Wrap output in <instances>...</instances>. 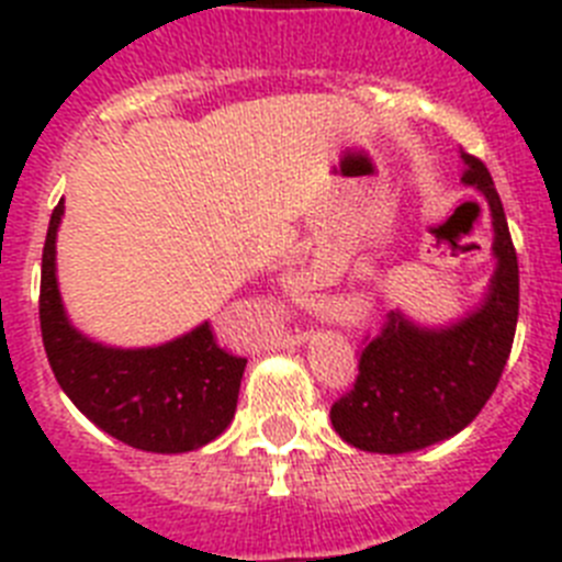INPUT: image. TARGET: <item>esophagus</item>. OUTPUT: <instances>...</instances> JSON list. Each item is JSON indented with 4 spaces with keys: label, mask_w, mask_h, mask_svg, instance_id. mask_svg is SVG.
<instances>
[{
    "label": "esophagus",
    "mask_w": 562,
    "mask_h": 562,
    "mask_svg": "<svg viewBox=\"0 0 562 562\" xmlns=\"http://www.w3.org/2000/svg\"><path fill=\"white\" fill-rule=\"evenodd\" d=\"M297 340H301V337H297Z\"/></svg>",
    "instance_id": "esophagus-1"
}]
</instances>
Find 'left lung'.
I'll return each mask as SVG.
<instances>
[{
  "instance_id": "8db88e82",
  "label": "left lung",
  "mask_w": 562,
  "mask_h": 562,
  "mask_svg": "<svg viewBox=\"0 0 562 562\" xmlns=\"http://www.w3.org/2000/svg\"><path fill=\"white\" fill-rule=\"evenodd\" d=\"M461 182L493 216L495 272L473 312L450 326H419L391 310L362 349L355 389L331 405V428L369 453H414L464 430L493 396L518 326V256L484 162L461 148Z\"/></svg>"
}]
</instances>
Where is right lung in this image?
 I'll list each match as a JSON object with an SVG mask.
<instances>
[{
	"mask_svg": "<svg viewBox=\"0 0 562 562\" xmlns=\"http://www.w3.org/2000/svg\"><path fill=\"white\" fill-rule=\"evenodd\" d=\"M64 200L49 216L42 256L38 321L49 369L64 394L103 434L146 453H188L225 434L247 360L225 351L211 324L146 349H114L81 335L64 312L56 278V233Z\"/></svg>",
	"mask_w": 562,
	"mask_h": 562,
	"instance_id": "obj_1",
	"label": "right lung"
}]
</instances>
